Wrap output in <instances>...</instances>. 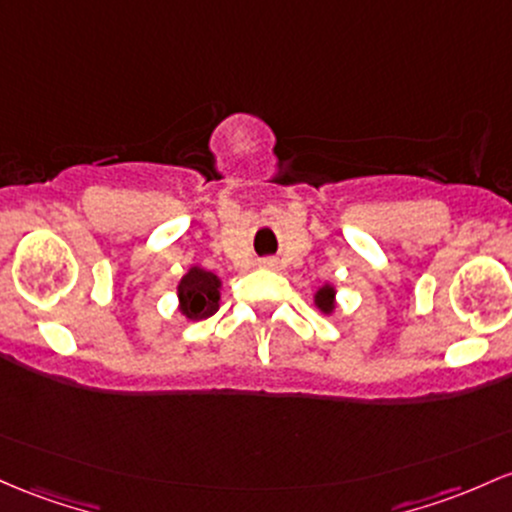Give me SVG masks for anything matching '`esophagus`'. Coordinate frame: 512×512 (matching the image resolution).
<instances>
[{"label": "esophagus", "instance_id": "34e87169", "mask_svg": "<svg viewBox=\"0 0 512 512\" xmlns=\"http://www.w3.org/2000/svg\"><path fill=\"white\" fill-rule=\"evenodd\" d=\"M262 267H274V260H262Z\"/></svg>", "mask_w": 512, "mask_h": 512}]
</instances>
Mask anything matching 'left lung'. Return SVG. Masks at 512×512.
Returning a JSON list of instances; mask_svg holds the SVG:
<instances>
[{"label":"left lung","mask_w":512,"mask_h":512,"mask_svg":"<svg viewBox=\"0 0 512 512\" xmlns=\"http://www.w3.org/2000/svg\"><path fill=\"white\" fill-rule=\"evenodd\" d=\"M313 303H316V308L320 313H325V316H333L335 308H338V289H335V284H330V282L320 284L316 289V294H313Z\"/></svg>","instance_id":"8db88e82"}]
</instances>
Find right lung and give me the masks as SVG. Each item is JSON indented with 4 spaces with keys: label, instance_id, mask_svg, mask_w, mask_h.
Listing matches in <instances>:
<instances>
[{
    "label": "right lung",
    "instance_id": "1",
    "mask_svg": "<svg viewBox=\"0 0 512 512\" xmlns=\"http://www.w3.org/2000/svg\"><path fill=\"white\" fill-rule=\"evenodd\" d=\"M223 282L209 269L192 265L177 284V308L187 320H204L221 306Z\"/></svg>",
    "mask_w": 512,
    "mask_h": 512
}]
</instances>
